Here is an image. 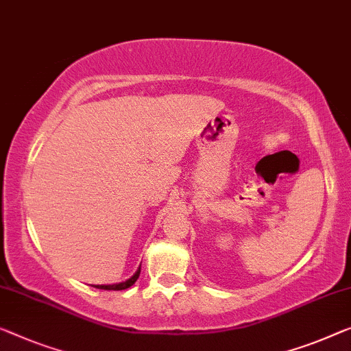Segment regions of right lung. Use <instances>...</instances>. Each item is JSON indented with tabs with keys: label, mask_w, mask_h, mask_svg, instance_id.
I'll return each instance as SVG.
<instances>
[{
	"label": "right lung",
	"mask_w": 351,
	"mask_h": 351,
	"mask_svg": "<svg viewBox=\"0 0 351 351\" xmlns=\"http://www.w3.org/2000/svg\"><path fill=\"white\" fill-rule=\"evenodd\" d=\"M138 276H140V266H138V269L135 271V274L132 277H129L128 280L119 282V284H112V285H93V287H96V289H99V290H125L137 282Z\"/></svg>",
	"instance_id": "1"
}]
</instances>
